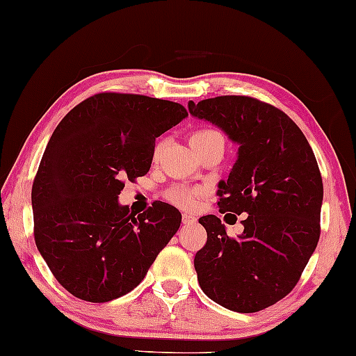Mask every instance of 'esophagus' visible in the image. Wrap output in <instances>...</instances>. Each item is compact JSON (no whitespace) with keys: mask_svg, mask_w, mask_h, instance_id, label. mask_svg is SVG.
Masks as SVG:
<instances>
[{"mask_svg":"<svg viewBox=\"0 0 356 356\" xmlns=\"http://www.w3.org/2000/svg\"><path fill=\"white\" fill-rule=\"evenodd\" d=\"M181 220H183L184 225H193V224H196L197 219L195 218V216H191V214H183Z\"/></svg>","mask_w":356,"mask_h":356,"instance_id":"esophagus-1","label":"esophagus"}]
</instances>
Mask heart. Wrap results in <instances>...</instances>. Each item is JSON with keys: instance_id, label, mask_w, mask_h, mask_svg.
I'll return each mask as SVG.
<instances>
[{"instance_id": "1", "label": "heart", "mask_w": 356, "mask_h": 356, "mask_svg": "<svg viewBox=\"0 0 356 356\" xmlns=\"http://www.w3.org/2000/svg\"><path fill=\"white\" fill-rule=\"evenodd\" d=\"M212 137H220L219 132L212 131V129H201V131H196L191 134L189 137V142L191 144H197V142L207 140V138ZM160 145L155 147V156L159 155ZM202 195L201 188H188V186H175L167 193V197L170 202H173L175 206L181 207V209H193L196 206L197 197Z\"/></svg>"}]
</instances>
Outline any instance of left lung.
Instances as JSON below:
<instances>
[{
    "mask_svg": "<svg viewBox=\"0 0 356 356\" xmlns=\"http://www.w3.org/2000/svg\"><path fill=\"white\" fill-rule=\"evenodd\" d=\"M188 109L238 144L227 181H219L218 206L225 216L247 214L238 238L229 237L218 216L200 219L207 242L195 257L197 281L222 307L258 312L293 291L319 242L324 186L317 160L301 129L268 103L218 96L189 101Z\"/></svg>",
    "mask_w": 356,
    "mask_h": 356,
    "instance_id": "1",
    "label": "left lung"
}]
</instances>
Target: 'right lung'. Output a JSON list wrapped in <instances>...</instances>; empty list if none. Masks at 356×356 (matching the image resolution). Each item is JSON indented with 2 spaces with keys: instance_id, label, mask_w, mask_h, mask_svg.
<instances>
[{
  "instance_id": "obj_1",
  "label": "right lung",
  "mask_w": 356,
  "mask_h": 356,
  "mask_svg": "<svg viewBox=\"0 0 356 356\" xmlns=\"http://www.w3.org/2000/svg\"><path fill=\"white\" fill-rule=\"evenodd\" d=\"M186 116L173 101L98 93L55 127L32 183L34 238L75 298L108 302L127 294L177 234V207L155 201L136 216L118 197L124 179L150 170L155 138Z\"/></svg>"
}]
</instances>
